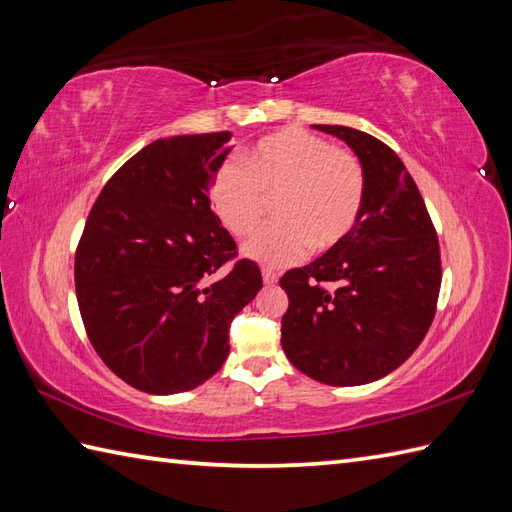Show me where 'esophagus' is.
Returning <instances> with one entry per match:
<instances>
[{
  "mask_svg": "<svg viewBox=\"0 0 512 512\" xmlns=\"http://www.w3.org/2000/svg\"><path fill=\"white\" fill-rule=\"evenodd\" d=\"M262 277H264V284H266V286H275V284H277V275L273 273V270L264 268V270H262Z\"/></svg>",
  "mask_w": 512,
  "mask_h": 512,
  "instance_id": "34e87169",
  "label": "esophagus"
}]
</instances>
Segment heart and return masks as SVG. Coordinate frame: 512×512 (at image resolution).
<instances>
[{
  "label": "heart",
  "instance_id": "heart-1",
  "mask_svg": "<svg viewBox=\"0 0 512 512\" xmlns=\"http://www.w3.org/2000/svg\"><path fill=\"white\" fill-rule=\"evenodd\" d=\"M248 169L228 162L213 182V211L233 235L259 224L266 198L279 222L255 233L244 255L264 266H290L314 250L339 246L352 233L365 202L361 160L325 138L284 129L248 151Z\"/></svg>",
  "mask_w": 512,
  "mask_h": 512
}]
</instances>
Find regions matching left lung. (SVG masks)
<instances>
[{
  "mask_svg": "<svg viewBox=\"0 0 512 512\" xmlns=\"http://www.w3.org/2000/svg\"><path fill=\"white\" fill-rule=\"evenodd\" d=\"M312 127L361 160L365 202L339 246L281 277L288 295L281 347L319 383L367 385L405 363L427 334L442 281L440 246L396 151L352 127Z\"/></svg>",
  "mask_w": 512,
  "mask_h": 512,
  "instance_id": "8db88e82",
  "label": "left lung"
}]
</instances>
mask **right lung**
I'll return each mask as SVG.
<instances>
[{
    "label": "right lung",
    "instance_id": "add662e5",
    "mask_svg": "<svg viewBox=\"0 0 512 512\" xmlns=\"http://www.w3.org/2000/svg\"><path fill=\"white\" fill-rule=\"evenodd\" d=\"M231 134L160 138L129 158L96 198L74 257L79 310L96 354L145 394L209 380L226 361L228 325L262 290L239 259L209 284L235 242L209 193Z\"/></svg>",
    "mask_w": 512,
    "mask_h": 512
}]
</instances>
